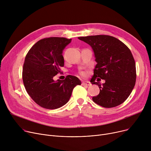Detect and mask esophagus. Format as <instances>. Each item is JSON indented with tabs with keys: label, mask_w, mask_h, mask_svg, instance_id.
<instances>
[{
	"label": "esophagus",
	"mask_w": 151,
	"mask_h": 151,
	"mask_svg": "<svg viewBox=\"0 0 151 151\" xmlns=\"http://www.w3.org/2000/svg\"><path fill=\"white\" fill-rule=\"evenodd\" d=\"M82 85H83V86H91V83H90V82L87 81V82H83V83H82Z\"/></svg>",
	"instance_id": "1"
}]
</instances>
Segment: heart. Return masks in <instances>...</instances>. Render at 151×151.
<instances>
[{
    "mask_svg": "<svg viewBox=\"0 0 151 151\" xmlns=\"http://www.w3.org/2000/svg\"><path fill=\"white\" fill-rule=\"evenodd\" d=\"M81 75H84L85 73H84V72H81Z\"/></svg>",
    "mask_w": 151,
    "mask_h": 151,
    "instance_id": "b5f03b06",
    "label": "heart"
}]
</instances>
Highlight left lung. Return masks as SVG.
<instances>
[{"mask_svg": "<svg viewBox=\"0 0 151 151\" xmlns=\"http://www.w3.org/2000/svg\"><path fill=\"white\" fill-rule=\"evenodd\" d=\"M89 44L94 52L97 65L91 83L98 85L100 93L93 101L104 108L122 104L130 95L136 82V65L129 47L117 38L106 35L78 37ZM105 79L101 86L94 81Z\"/></svg>", "mask_w": 151, "mask_h": 151, "instance_id": "obj_1", "label": "left lung"}]
</instances>
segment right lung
Returning <instances> with one entry per match:
<instances>
[{
    "instance_id": "obj_1",
    "label": "right lung",
    "mask_w": 151,
    "mask_h": 151,
    "mask_svg": "<svg viewBox=\"0 0 151 151\" xmlns=\"http://www.w3.org/2000/svg\"><path fill=\"white\" fill-rule=\"evenodd\" d=\"M71 39L45 38L37 42L28 51L22 68V81L32 100L42 108H59L68 101L73 89L81 81L68 75L65 80L55 81L53 77L64 65L62 51Z\"/></svg>"
}]
</instances>
